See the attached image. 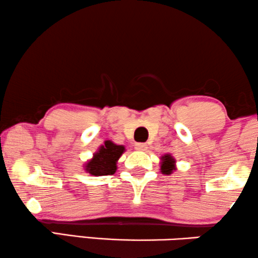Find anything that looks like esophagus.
<instances>
[{"label": "esophagus", "mask_w": 258, "mask_h": 258, "mask_svg": "<svg viewBox=\"0 0 258 258\" xmlns=\"http://www.w3.org/2000/svg\"><path fill=\"white\" fill-rule=\"evenodd\" d=\"M135 149L138 151H145L148 149V145L145 143H136L135 144Z\"/></svg>", "instance_id": "esophagus-1"}]
</instances>
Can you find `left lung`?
Instances as JSON below:
<instances>
[{"label":"left lung","instance_id":"obj_1","mask_svg":"<svg viewBox=\"0 0 258 258\" xmlns=\"http://www.w3.org/2000/svg\"><path fill=\"white\" fill-rule=\"evenodd\" d=\"M160 160H162L160 162V172L163 174H171L173 173V171L177 170V167H175V159L173 158V156L166 154L162 156Z\"/></svg>","mask_w":258,"mask_h":258}]
</instances>
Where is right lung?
Listing matches in <instances>:
<instances>
[{
	"instance_id": "add662e5",
	"label": "right lung",
	"mask_w": 258,
	"mask_h": 258,
	"mask_svg": "<svg viewBox=\"0 0 258 258\" xmlns=\"http://www.w3.org/2000/svg\"><path fill=\"white\" fill-rule=\"evenodd\" d=\"M124 151V145H117L109 140L104 141L93 158L85 164V171L92 175L113 174L116 172L117 160Z\"/></svg>"
}]
</instances>
